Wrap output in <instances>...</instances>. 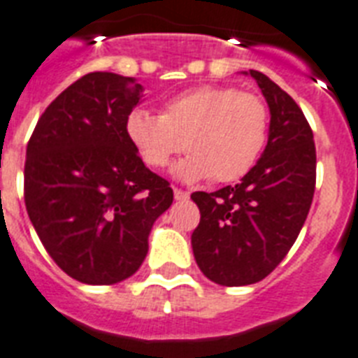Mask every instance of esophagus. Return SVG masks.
Instances as JSON below:
<instances>
[{"label":"esophagus","mask_w":358,"mask_h":358,"mask_svg":"<svg viewBox=\"0 0 358 358\" xmlns=\"http://www.w3.org/2000/svg\"><path fill=\"white\" fill-rule=\"evenodd\" d=\"M173 193H174V199H176V200H187L189 199V193H187V191H184V189L174 187Z\"/></svg>","instance_id":"obj_1"}]
</instances>
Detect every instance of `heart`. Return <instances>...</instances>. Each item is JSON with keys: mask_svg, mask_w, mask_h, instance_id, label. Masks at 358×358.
<instances>
[{"mask_svg": "<svg viewBox=\"0 0 358 358\" xmlns=\"http://www.w3.org/2000/svg\"><path fill=\"white\" fill-rule=\"evenodd\" d=\"M124 136L152 169H165L185 147L191 154L173 169L176 178L199 182L213 176L228 184L243 178L263 152L268 108L248 92L199 86L167 99L159 115L132 110L124 119Z\"/></svg>", "mask_w": 358, "mask_h": 358, "instance_id": "heart-1", "label": "heart"}]
</instances>
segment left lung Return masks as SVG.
Segmentation results:
<instances>
[{"label":"left lung","mask_w":358,"mask_h":358,"mask_svg":"<svg viewBox=\"0 0 358 358\" xmlns=\"http://www.w3.org/2000/svg\"><path fill=\"white\" fill-rule=\"evenodd\" d=\"M257 83L270 110L268 141L257 164L237 185L191 199L200 224L191 235L202 274L224 287L261 281L294 245L316 184V149L307 119L287 92L261 71Z\"/></svg>","instance_id":"1"}]
</instances>
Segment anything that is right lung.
Returning <instances> with one entry per match:
<instances>
[{"label":"right lung","mask_w":358,"mask_h":358,"mask_svg":"<svg viewBox=\"0 0 358 358\" xmlns=\"http://www.w3.org/2000/svg\"><path fill=\"white\" fill-rule=\"evenodd\" d=\"M143 99L132 77L95 71L49 104L29 139L25 206L55 263L86 285H113L141 266L149 235L173 204L169 182L124 136Z\"/></svg>","instance_id":"1"}]
</instances>
